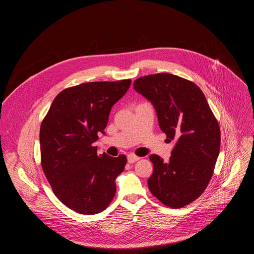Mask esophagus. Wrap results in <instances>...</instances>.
<instances>
[{
	"instance_id": "34e87169",
	"label": "esophagus",
	"mask_w": 254,
	"mask_h": 254,
	"mask_svg": "<svg viewBox=\"0 0 254 254\" xmlns=\"http://www.w3.org/2000/svg\"><path fill=\"white\" fill-rule=\"evenodd\" d=\"M140 158L139 157H136L135 155H132V154H129L127 155V162L129 164H132V163H135L136 161H138Z\"/></svg>"
}]
</instances>
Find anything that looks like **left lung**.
<instances>
[{"label":"left lung","mask_w":254,"mask_h":254,"mask_svg":"<svg viewBox=\"0 0 254 254\" xmlns=\"http://www.w3.org/2000/svg\"><path fill=\"white\" fill-rule=\"evenodd\" d=\"M157 113L160 128L175 146L169 161L151 155L152 194L171 208L184 207L202 195L220 151V128L202 90L170 73L151 74L133 82Z\"/></svg>","instance_id":"1"}]
</instances>
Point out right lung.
I'll list each match as a JSON object with an SVG mask.
<instances>
[{
    "instance_id": "right-lung-1",
    "label": "right lung",
    "mask_w": 254,
    "mask_h": 254,
    "mask_svg": "<svg viewBox=\"0 0 254 254\" xmlns=\"http://www.w3.org/2000/svg\"><path fill=\"white\" fill-rule=\"evenodd\" d=\"M130 79L82 83L62 90L40 127L41 164L56 197L77 213L104 210L117 192L116 180L127 157L97 155L93 142L105 133L112 107Z\"/></svg>"
}]
</instances>
